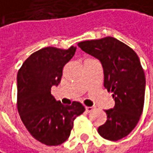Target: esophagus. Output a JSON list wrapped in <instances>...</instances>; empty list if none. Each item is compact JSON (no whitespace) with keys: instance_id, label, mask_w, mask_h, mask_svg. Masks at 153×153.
<instances>
[{"instance_id":"esophagus-1","label":"esophagus","mask_w":153,"mask_h":153,"mask_svg":"<svg viewBox=\"0 0 153 153\" xmlns=\"http://www.w3.org/2000/svg\"><path fill=\"white\" fill-rule=\"evenodd\" d=\"M93 109H94V108H93L92 107H86V110H87V112H91Z\"/></svg>"}]
</instances>
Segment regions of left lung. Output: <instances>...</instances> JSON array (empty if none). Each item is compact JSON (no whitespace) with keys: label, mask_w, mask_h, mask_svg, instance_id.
Instances as JSON below:
<instances>
[{"label":"left lung","mask_w":153,"mask_h":153,"mask_svg":"<svg viewBox=\"0 0 153 153\" xmlns=\"http://www.w3.org/2000/svg\"><path fill=\"white\" fill-rule=\"evenodd\" d=\"M98 59L103 67L104 87L113 93L115 107L105 110L107 121L98 133L107 140L128 136L137 124L145 102L146 76L137 53L115 37L107 36L78 44Z\"/></svg>","instance_id":"1"}]
</instances>
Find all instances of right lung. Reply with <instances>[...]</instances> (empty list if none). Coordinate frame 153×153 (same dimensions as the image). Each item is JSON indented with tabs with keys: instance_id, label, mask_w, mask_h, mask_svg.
Returning a JSON list of instances; mask_svg holds the SVG:
<instances>
[{
	"instance_id": "obj_1",
	"label": "right lung",
	"mask_w": 153,
	"mask_h": 153,
	"mask_svg": "<svg viewBox=\"0 0 153 153\" xmlns=\"http://www.w3.org/2000/svg\"><path fill=\"white\" fill-rule=\"evenodd\" d=\"M76 47H45L32 53L17 74V110L30 135L46 146H59L70 136L74 119L85 111L79 102L65 106L51 95L61 80L65 65Z\"/></svg>"
}]
</instances>
